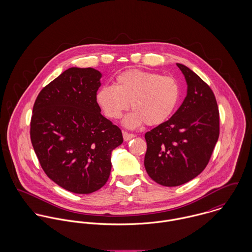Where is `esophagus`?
<instances>
[{"instance_id": "1", "label": "esophagus", "mask_w": 252, "mask_h": 252, "mask_svg": "<svg viewBox=\"0 0 252 252\" xmlns=\"http://www.w3.org/2000/svg\"><path fill=\"white\" fill-rule=\"evenodd\" d=\"M122 135H123V139H124V141H126V142H127V141H130L131 139H133V138H135V137H136L134 134L128 133V132H126V131H123Z\"/></svg>"}]
</instances>
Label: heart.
<instances>
[{
  "label": "heart",
  "instance_id": "b5f03b06",
  "mask_svg": "<svg viewBox=\"0 0 252 252\" xmlns=\"http://www.w3.org/2000/svg\"><path fill=\"white\" fill-rule=\"evenodd\" d=\"M178 81L158 72L131 69L118 74L114 86L105 85L97 94V101L110 119H119L131 103L134 110L125 120L129 127L145 123L157 126L174 113L180 100Z\"/></svg>",
  "mask_w": 252,
  "mask_h": 252
}]
</instances>
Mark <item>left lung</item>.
<instances>
[{
	"instance_id": "1",
	"label": "left lung",
	"mask_w": 252,
	"mask_h": 252,
	"mask_svg": "<svg viewBox=\"0 0 252 252\" xmlns=\"http://www.w3.org/2000/svg\"><path fill=\"white\" fill-rule=\"evenodd\" d=\"M188 89L182 105L166 122L144 135V167L164 186H179L200 175L219 137V110L212 88L193 71L177 64Z\"/></svg>"
}]
</instances>
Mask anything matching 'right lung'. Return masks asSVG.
Returning <instances> with one entry per match:
<instances>
[{
	"label": "right lung",
	"instance_id": "add662e5",
	"mask_svg": "<svg viewBox=\"0 0 252 252\" xmlns=\"http://www.w3.org/2000/svg\"><path fill=\"white\" fill-rule=\"evenodd\" d=\"M101 72L70 68L36 97L30 136L46 176L76 194H89L108 181L112 149L121 130L101 114L97 91Z\"/></svg>",
	"mask_w": 252,
	"mask_h": 252
}]
</instances>
